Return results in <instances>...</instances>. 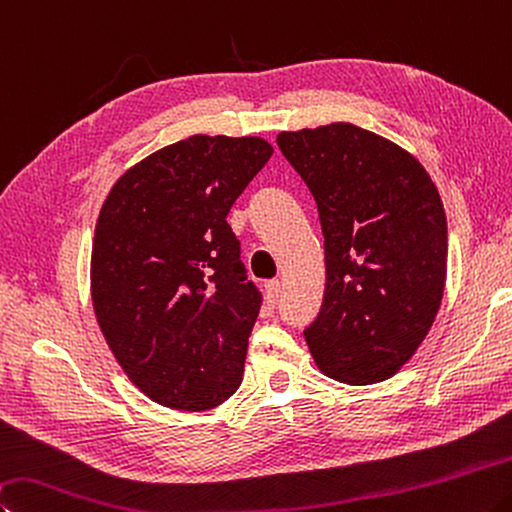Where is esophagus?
<instances>
[{
    "label": "esophagus",
    "instance_id": "1",
    "mask_svg": "<svg viewBox=\"0 0 512 512\" xmlns=\"http://www.w3.org/2000/svg\"><path fill=\"white\" fill-rule=\"evenodd\" d=\"M266 297H268V302H275L277 297H280V293H282V282L280 280H271V282H266Z\"/></svg>",
    "mask_w": 512,
    "mask_h": 512
}]
</instances>
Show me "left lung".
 Listing matches in <instances>:
<instances>
[{"label": "left lung", "mask_w": 512, "mask_h": 512, "mask_svg": "<svg viewBox=\"0 0 512 512\" xmlns=\"http://www.w3.org/2000/svg\"><path fill=\"white\" fill-rule=\"evenodd\" d=\"M324 235L322 309L304 331L315 365L347 385L392 378L430 333L448 275V224L430 174L351 123L277 134Z\"/></svg>", "instance_id": "1"}]
</instances>
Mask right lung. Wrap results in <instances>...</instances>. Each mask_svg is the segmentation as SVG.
Instances as JSON below:
<instances>
[{
    "label": "right lung",
    "mask_w": 512,
    "mask_h": 512,
    "mask_svg": "<svg viewBox=\"0 0 512 512\" xmlns=\"http://www.w3.org/2000/svg\"><path fill=\"white\" fill-rule=\"evenodd\" d=\"M271 154L259 136L194 134L125 170L102 203L91 304L154 403L206 412L237 392L262 300L226 217Z\"/></svg>",
    "instance_id": "obj_1"
}]
</instances>
